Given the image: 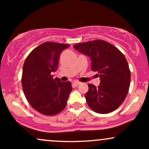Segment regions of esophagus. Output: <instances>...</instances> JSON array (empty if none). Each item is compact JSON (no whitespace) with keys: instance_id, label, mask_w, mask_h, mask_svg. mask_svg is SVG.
I'll return each instance as SVG.
<instances>
[{"instance_id":"34e87169","label":"esophagus","mask_w":149,"mask_h":149,"mask_svg":"<svg viewBox=\"0 0 149 149\" xmlns=\"http://www.w3.org/2000/svg\"><path fill=\"white\" fill-rule=\"evenodd\" d=\"M80 84V82H79V81H74V82L73 83V85L74 86H78Z\"/></svg>"}]
</instances>
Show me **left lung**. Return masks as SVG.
I'll list each match as a JSON object with an SVG mask.
<instances>
[{"label": "left lung", "instance_id": "left-lung-1", "mask_svg": "<svg viewBox=\"0 0 149 149\" xmlns=\"http://www.w3.org/2000/svg\"><path fill=\"white\" fill-rule=\"evenodd\" d=\"M73 48L88 56L91 69L98 72L100 85L89 84L85 95L89 107L98 113H109L120 106L129 89L131 72L124 55L103 40L78 43Z\"/></svg>", "mask_w": 149, "mask_h": 149}]
</instances>
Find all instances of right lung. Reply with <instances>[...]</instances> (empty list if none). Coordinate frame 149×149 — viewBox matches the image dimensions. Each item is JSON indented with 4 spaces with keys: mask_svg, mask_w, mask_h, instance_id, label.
I'll return each instance as SVG.
<instances>
[{
    "mask_svg": "<svg viewBox=\"0 0 149 149\" xmlns=\"http://www.w3.org/2000/svg\"><path fill=\"white\" fill-rule=\"evenodd\" d=\"M70 45L46 42L33 50L26 58L22 73V87L31 106L42 114L54 116L65 109L70 91V81L54 79L60 54Z\"/></svg>",
    "mask_w": 149,
    "mask_h": 149,
    "instance_id": "add662e5",
    "label": "right lung"
}]
</instances>
